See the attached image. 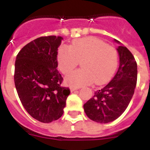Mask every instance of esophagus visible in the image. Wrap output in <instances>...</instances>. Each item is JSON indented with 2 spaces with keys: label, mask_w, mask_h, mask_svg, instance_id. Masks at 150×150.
Masks as SVG:
<instances>
[{
  "label": "esophagus",
  "mask_w": 150,
  "mask_h": 150,
  "mask_svg": "<svg viewBox=\"0 0 150 150\" xmlns=\"http://www.w3.org/2000/svg\"><path fill=\"white\" fill-rule=\"evenodd\" d=\"M69 89H70V91L73 92V91H76V90L79 89V88L78 87H70V88H69Z\"/></svg>",
  "instance_id": "esophagus-1"
}]
</instances>
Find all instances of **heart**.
I'll return each mask as SVG.
<instances>
[{"label":"heart","instance_id":"heart-1","mask_svg":"<svg viewBox=\"0 0 150 150\" xmlns=\"http://www.w3.org/2000/svg\"><path fill=\"white\" fill-rule=\"evenodd\" d=\"M81 61L82 69L67 76V82L81 87L94 82L103 84L112 77L118 66L115 48L94 37H86L72 42L69 47L61 46L57 52L58 68L63 74H69Z\"/></svg>","mask_w":150,"mask_h":150}]
</instances>
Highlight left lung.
Here are the masks:
<instances>
[{
  "instance_id": "1",
  "label": "left lung",
  "mask_w": 150,
  "mask_h": 150,
  "mask_svg": "<svg viewBox=\"0 0 150 150\" xmlns=\"http://www.w3.org/2000/svg\"><path fill=\"white\" fill-rule=\"evenodd\" d=\"M115 42H119L118 40ZM120 64L112 81L97 91L83 105L87 117L98 123L115 120L125 111L134 94L137 82V63L125 46H118Z\"/></svg>"
}]
</instances>
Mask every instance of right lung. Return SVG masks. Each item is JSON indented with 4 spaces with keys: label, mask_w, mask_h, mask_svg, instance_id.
I'll use <instances>...</instances> for the list:
<instances>
[{
    "label": "right lung",
    "mask_w": 150,
    "mask_h": 150,
    "mask_svg": "<svg viewBox=\"0 0 150 150\" xmlns=\"http://www.w3.org/2000/svg\"><path fill=\"white\" fill-rule=\"evenodd\" d=\"M63 37L42 36L17 55L14 80L21 104L35 119L50 123L60 118L70 93L57 70V52Z\"/></svg>",
    "instance_id": "obj_1"
}]
</instances>
